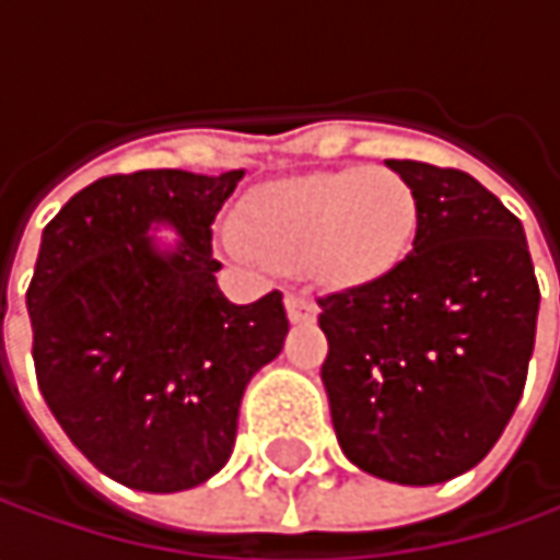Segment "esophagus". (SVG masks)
Masks as SVG:
<instances>
[{
	"label": "esophagus",
	"mask_w": 560,
	"mask_h": 560,
	"mask_svg": "<svg viewBox=\"0 0 560 560\" xmlns=\"http://www.w3.org/2000/svg\"><path fill=\"white\" fill-rule=\"evenodd\" d=\"M287 314L292 324H312L317 317V302L312 292H287Z\"/></svg>",
	"instance_id": "obj_1"
}]
</instances>
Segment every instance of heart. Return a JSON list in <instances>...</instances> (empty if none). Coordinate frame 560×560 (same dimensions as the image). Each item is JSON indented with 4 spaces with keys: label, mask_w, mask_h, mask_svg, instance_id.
Wrapping results in <instances>:
<instances>
[{
    "label": "heart",
    "mask_w": 560,
    "mask_h": 560,
    "mask_svg": "<svg viewBox=\"0 0 560 560\" xmlns=\"http://www.w3.org/2000/svg\"><path fill=\"white\" fill-rule=\"evenodd\" d=\"M418 221V196L401 174L346 167L248 192L230 248L277 270L314 268L330 283H368L411 252Z\"/></svg>",
    "instance_id": "obj_1"
}]
</instances>
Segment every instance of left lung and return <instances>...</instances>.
<instances>
[{
  "label": "left lung",
  "instance_id": "1",
  "mask_svg": "<svg viewBox=\"0 0 560 560\" xmlns=\"http://www.w3.org/2000/svg\"><path fill=\"white\" fill-rule=\"evenodd\" d=\"M420 205L411 252L371 283L317 299L320 380L346 458L389 483L452 480L514 415L539 283L521 221L455 167L386 162Z\"/></svg>",
  "mask_w": 560,
  "mask_h": 560
}]
</instances>
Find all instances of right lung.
Here are the masks:
<instances>
[{"mask_svg":"<svg viewBox=\"0 0 560 560\" xmlns=\"http://www.w3.org/2000/svg\"><path fill=\"white\" fill-rule=\"evenodd\" d=\"M243 171L112 174L43 230L27 314L33 368L68 440L118 483L180 492L233 452L240 398L290 334L283 292L233 305L211 224ZM171 223L185 243L144 236Z\"/></svg>","mask_w":560,"mask_h":560,"instance_id":"obj_1","label":"right lung"}]
</instances>
